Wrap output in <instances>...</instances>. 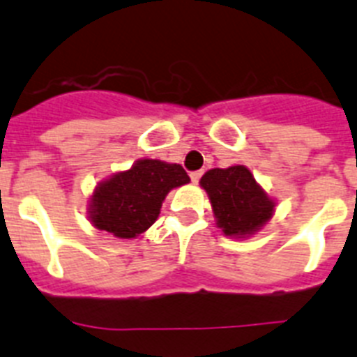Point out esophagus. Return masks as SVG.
I'll return each instance as SVG.
<instances>
[{
  "label": "esophagus",
  "mask_w": 357,
  "mask_h": 357,
  "mask_svg": "<svg viewBox=\"0 0 357 357\" xmlns=\"http://www.w3.org/2000/svg\"><path fill=\"white\" fill-rule=\"evenodd\" d=\"M189 176H191L193 184H198V181H200V176H202V172H193Z\"/></svg>",
  "instance_id": "obj_1"
}]
</instances>
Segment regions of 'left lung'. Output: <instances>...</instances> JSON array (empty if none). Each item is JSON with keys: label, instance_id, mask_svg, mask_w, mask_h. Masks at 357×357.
<instances>
[{"label": "left lung", "instance_id": "left-lung-1", "mask_svg": "<svg viewBox=\"0 0 357 357\" xmlns=\"http://www.w3.org/2000/svg\"><path fill=\"white\" fill-rule=\"evenodd\" d=\"M200 188L209 197L216 227L227 238H252L275 214V198L243 164L209 169L200 178Z\"/></svg>", "mask_w": 357, "mask_h": 357}]
</instances>
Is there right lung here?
Returning a JSON list of instances; mask_svg holds the SVG:
<instances>
[{"label": "right lung", "instance_id": "add662e5", "mask_svg": "<svg viewBox=\"0 0 357 357\" xmlns=\"http://www.w3.org/2000/svg\"><path fill=\"white\" fill-rule=\"evenodd\" d=\"M181 164L139 159L125 172L98 182L87 206V218L98 230L132 239L150 229L172 189L188 184Z\"/></svg>", "mask_w": 357, "mask_h": 357}]
</instances>
